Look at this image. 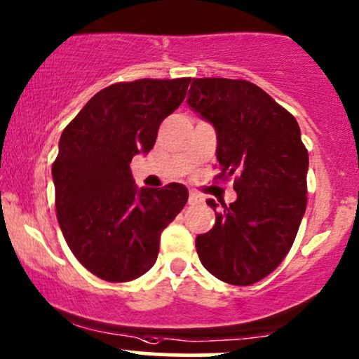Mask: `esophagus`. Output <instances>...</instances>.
I'll return each mask as SVG.
<instances>
[{
    "instance_id": "34e87169",
    "label": "esophagus",
    "mask_w": 359,
    "mask_h": 359,
    "mask_svg": "<svg viewBox=\"0 0 359 359\" xmlns=\"http://www.w3.org/2000/svg\"><path fill=\"white\" fill-rule=\"evenodd\" d=\"M203 201V196L199 193H196V191H189V198H188V203L189 204H198Z\"/></svg>"
}]
</instances>
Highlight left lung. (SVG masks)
<instances>
[{
	"mask_svg": "<svg viewBox=\"0 0 359 359\" xmlns=\"http://www.w3.org/2000/svg\"><path fill=\"white\" fill-rule=\"evenodd\" d=\"M188 105L216 130L219 176L237 199H208L216 222L196 237L199 260L232 285L262 280L290 250L306 208L309 151L292 114L248 81L193 79Z\"/></svg>",
	"mask_w": 359,
	"mask_h": 359,
	"instance_id": "left-lung-1",
	"label": "left lung"
}]
</instances>
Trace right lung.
<instances>
[{
    "instance_id": "add662e5",
    "label": "right lung",
    "mask_w": 359,
    "mask_h": 359,
    "mask_svg": "<svg viewBox=\"0 0 359 359\" xmlns=\"http://www.w3.org/2000/svg\"><path fill=\"white\" fill-rule=\"evenodd\" d=\"M191 79H140L102 88L64 128L53 165L55 211L79 262L107 282H128L156 262L163 229L188 201L180 183L138 188L130 171Z\"/></svg>"
}]
</instances>
